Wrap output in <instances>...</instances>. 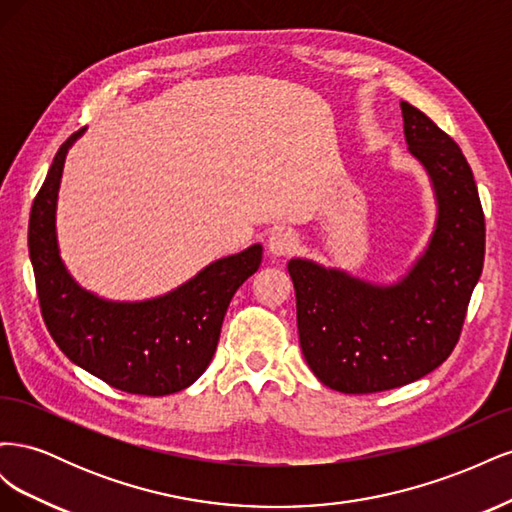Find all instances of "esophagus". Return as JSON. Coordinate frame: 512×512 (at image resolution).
I'll return each instance as SVG.
<instances>
[{
    "label": "esophagus",
    "mask_w": 512,
    "mask_h": 512,
    "mask_svg": "<svg viewBox=\"0 0 512 512\" xmlns=\"http://www.w3.org/2000/svg\"><path fill=\"white\" fill-rule=\"evenodd\" d=\"M299 247V239L290 228H277L269 235V252L273 256H288Z\"/></svg>",
    "instance_id": "obj_1"
}]
</instances>
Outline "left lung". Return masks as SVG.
Here are the masks:
<instances>
[{"instance_id": "1", "label": "left lung", "mask_w": 512, "mask_h": 512, "mask_svg": "<svg viewBox=\"0 0 512 512\" xmlns=\"http://www.w3.org/2000/svg\"><path fill=\"white\" fill-rule=\"evenodd\" d=\"M408 151L436 194V228L397 284H371L342 269L292 258L299 342L309 369L350 395L397 389L453 352L483 273L485 215L468 160L425 113L401 102Z\"/></svg>"}]
</instances>
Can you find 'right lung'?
Segmentation results:
<instances>
[{"mask_svg": "<svg viewBox=\"0 0 512 512\" xmlns=\"http://www.w3.org/2000/svg\"><path fill=\"white\" fill-rule=\"evenodd\" d=\"M59 147L29 215V258L46 329L72 363L119 391L162 397L209 367L232 294L254 275L262 245L211 262L192 280L147 301H108L76 284L59 256L55 211L68 149Z\"/></svg>", "mask_w": 512, "mask_h": 512, "instance_id": "obj_1", "label": "right lung"}]
</instances>
